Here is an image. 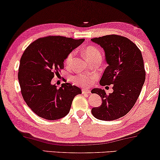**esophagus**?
<instances>
[{
    "label": "esophagus",
    "instance_id": "1",
    "mask_svg": "<svg viewBox=\"0 0 160 160\" xmlns=\"http://www.w3.org/2000/svg\"><path fill=\"white\" fill-rule=\"evenodd\" d=\"M82 93L83 94L89 95L91 93V91L89 89H82Z\"/></svg>",
    "mask_w": 160,
    "mask_h": 160
}]
</instances>
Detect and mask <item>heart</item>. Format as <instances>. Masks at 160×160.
Wrapping results in <instances>:
<instances>
[{
    "instance_id": "heart-1",
    "label": "heart",
    "mask_w": 160,
    "mask_h": 160,
    "mask_svg": "<svg viewBox=\"0 0 160 160\" xmlns=\"http://www.w3.org/2000/svg\"><path fill=\"white\" fill-rule=\"evenodd\" d=\"M74 52L70 53L68 55L67 58L65 59V64L67 65H69L71 62L72 57H73ZM84 56L86 57V59L90 60L92 58L97 57H101V53L98 51V49H97L95 47L93 46H89L85 48L84 50ZM93 78L92 75H83V74H79V75L73 76L72 77V81L75 84L80 85V86H88L90 84V81Z\"/></svg>"
}]
</instances>
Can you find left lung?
I'll return each mask as SVG.
<instances>
[{"instance_id": "obj_1", "label": "left lung", "mask_w": 160, "mask_h": 160, "mask_svg": "<svg viewBox=\"0 0 160 160\" xmlns=\"http://www.w3.org/2000/svg\"><path fill=\"white\" fill-rule=\"evenodd\" d=\"M91 40L103 49L108 65L100 84H113L109 95L102 89L91 91L102 100L100 107L92 108V114L101 121H113L126 115L138 100L146 79L143 59L140 49L126 37L112 34Z\"/></svg>"}]
</instances>
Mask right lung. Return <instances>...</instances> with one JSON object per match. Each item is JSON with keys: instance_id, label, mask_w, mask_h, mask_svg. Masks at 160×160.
Segmentation results:
<instances>
[{"instance_id": "add662e5", "label": "right lung", "mask_w": 160, "mask_h": 160, "mask_svg": "<svg viewBox=\"0 0 160 160\" xmlns=\"http://www.w3.org/2000/svg\"><path fill=\"white\" fill-rule=\"evenodd\" d=\"M84 39L61 36L39 38L28 45L20 62L18 81L24 101L39 117L53 121L69 113L72 101L81 94L79 88L64 83L61 88L51 84L64 68V61Z\"/></svg>"}]
</instances>
